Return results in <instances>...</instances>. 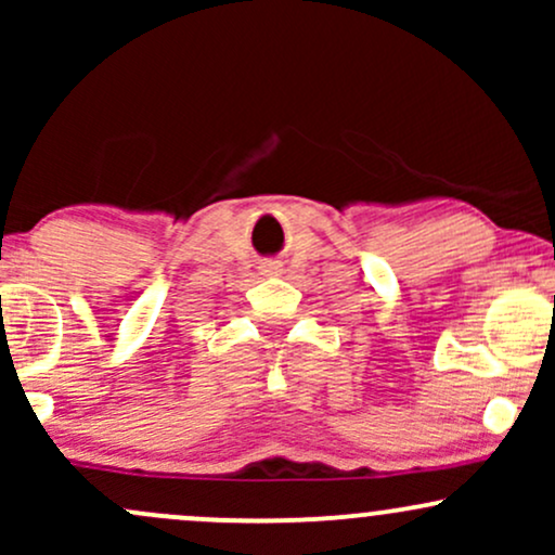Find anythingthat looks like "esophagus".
I'll return each mask as SVG.
<instances>
[{
  "instance_id": "34e87169",
  "label": "esophagus",
  "mask_w": 555,
  "mask_h": 555,
  "mask_svg": "<svg viewBox=\"0 0 555 555\" xmlns=\"http://www.w3.org/2000/svg\"><path fill=\"white\" fill-rule=\"evenodd\" d=\"M266 271H269V273H276V266H266Z\"/></svg>"
}]
</instances>
